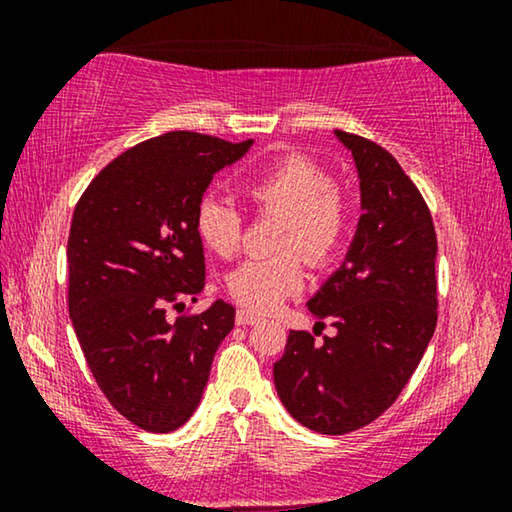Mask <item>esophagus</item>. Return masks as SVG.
<instances>
[{"label":"esophagus","instance_id":"1","mask_svg":"<svg viewBox=\"0 0 512 512\" xmlns=\"http://www.w3.org/2000/svg\"><path fill=\"white\" fill-rule=\"evenodd\" d=\"M237 324L240 326H251V324H258V321H261V317H258V314H254V312H249V310H237Z\"/></svg>","mask_w":512,"mask_h":512}]
</instances>
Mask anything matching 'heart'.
<instances>
[{"mask_svg": "<svg viewBox=\"0 0 512 512\" xmlns=\"http://www.w3.org/2000/svg\"><path fill=\"white\" fill-rule=\"evenodd\" d=\"M242 193L256 212L284 214L277 249L282 254L249 258L228 277V291L244 310L272 312L303 289V253L312 265H328L349 233V202L324 165L289 153L268 160L242 179ZM202 242L214 254H237L244 235V214L221 195H205L195 214Z\"/></svg>", "mask_w": 512, "mask_h": 512, "instance_id": "obj_1", "label": "heart"}]
</instances>
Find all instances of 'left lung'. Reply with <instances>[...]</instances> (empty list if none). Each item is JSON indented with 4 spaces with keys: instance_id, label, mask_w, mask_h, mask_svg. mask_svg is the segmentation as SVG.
<instances>
[{
    "instance_id": "8db88e82",
    "label": "left lung",
    "mask_w": 512,
    "mask_h": 512,
    "mask_svg": "<svg viewBox=\"0 0 512 512\" xmlns=\"http://www.w3.org/2000/svg\"><path fill=\"white\" fill-rule=\"evenodd\" d=\"M361 179V219L345 263L310 298L333 338L291 331L275 363L284 408L307 429L342 436L375 422L415 373L438 321L436 228L419 188L387 149L335 130Z\"/></svg>"
}]
</instances>
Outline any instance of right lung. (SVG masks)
<instances>
[{"label": "right lung", "mask_w": 512, "mask_h": 512, "mask_svg": "<svg viewBox=\"0 0 512 512\" xmlns=\"http://www.w3.org/2000/svg\"><path fill=\"white\" fill-rule=\"evenodd\" d=\"M247 142L174 130L111 160L76 202L67 240L69 317L97 387L151 433L177 431L198 408L235 307L198 300L205 254L195 214L209 181Z\"/></svg>", "instance_id": "right-lung-1"}]
</instances>
